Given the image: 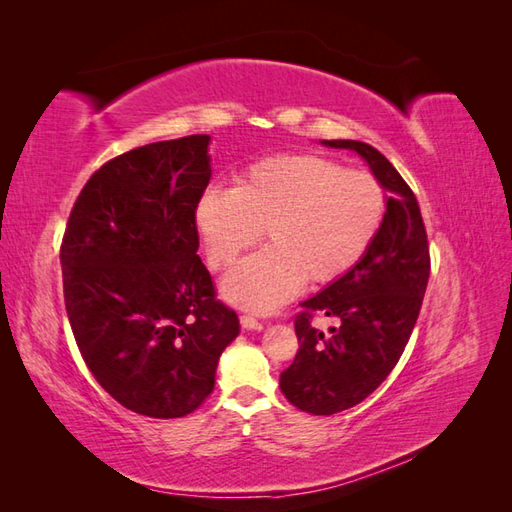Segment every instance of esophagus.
Segmentation results:
<instances>
[{
    "label": "esophagus",
    "mask_w": 512,
    "mask_h": 512,
    "mask_svg": "<svg viewBox=\"0 0 512 512\" xmlns=\"http://www.w3.org/2000/svg\"><path fill=\"white\" fill-rule=\"evenodd\" d=\"M239 323H242V328H246V330H264V323L257 321L255 317H250V314L239 317Z\"/></svg>",
    "instance_id": "34e87169"
}]
</instances>
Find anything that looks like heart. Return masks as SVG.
<instances>
[{
	"label": "heart",
	"instance_id": "b5f03b06",
	"mask_svg": "<svg viewBox=\"0 0 512 512\" xmlns=\"http://www.w3.org/2000/svg\"><path fill=\"white\" fill-rule=\"evenodd\" d=\"M387 193L374 173L345 169L317 154H279L250 162L233 189H209L195 226L211 268L224 270L264 237L224 281L239 308L273 312L303 281L330 284L369 253L383 228Z\"/></svg>",
	"mask_w": 512,
	"mask_h": 512
}]
</instances>
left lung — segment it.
<instances>
[{
	"label": "left lung",
	"instance_id": "8db88e82",
	"mask_svg": "<svg viewBox=\"0 0 512 512\" xmlns=\"http://www.w3.org/2000/svg\"><path fill=\"white\" fill-rule=\"evenodd\" d=\"M323 143L361 154L391 195L369 253L350 273L303 301L295 317L299 350L281 372L279 387L290 405L312 416H332L358 405L389 376L418 321L431 273L418 200L394 165L358 140ZM317 313L340 325L323 335L311 325Z\"/></svg>",
	"mask_w": 512,
	"mask_h": 512
}]
</instances>
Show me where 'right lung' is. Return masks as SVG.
Masks as SVG:
<instances>
[{
    "label": "right lung",
    "mask_w": 512,
    "mask_h": 512,
    "mask_svg": "<svg viewBox=\"0 0 512 512\" xmlns=\"http://www.w3.org/2000/svg\"><path fill=\"white\" fill-rule=\"evenodd\" d=\"M206 147L209 136L193 134L107 160L65 224L63 299L74 341L99 385L140 416L198 409L239 334L198 255Z\"/></svg>",
    "instance_id": "obj_1"
}]
</instances>
